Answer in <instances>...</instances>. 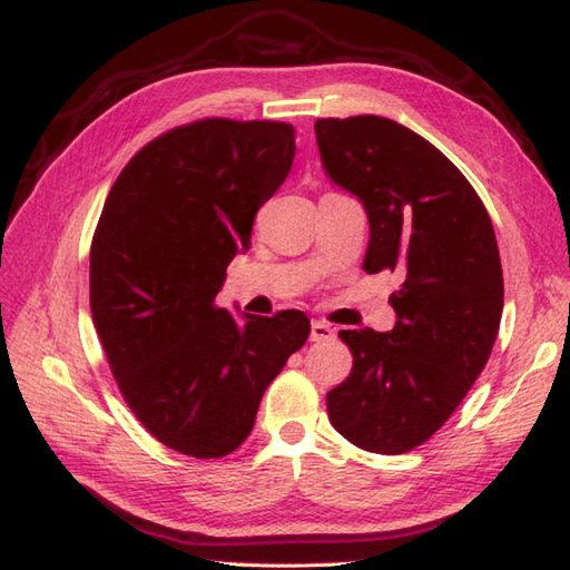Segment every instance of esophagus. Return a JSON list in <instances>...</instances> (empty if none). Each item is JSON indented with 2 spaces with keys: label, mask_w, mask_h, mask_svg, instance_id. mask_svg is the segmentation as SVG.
<instances>
[{
  "label": "esophagus",
  "mask_w": 570,
  "mask_h": 570,
  "mask_svg": "<svg viewBox=\"0 0 570 570\" xmlns=\"http://www.w3.org/2000/svg\"><path fill=\"white\" fill-rule=\"evenodd\" d=\"M335 337V331L331 328V325H325L321 321H313L311 323V341L313 343H328Z\"/></svg>",
  "instance_id": "obj_1"
}]
</instances>
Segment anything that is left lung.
<instances>
[{
    "label": "left lung",
    "instance_id": "obj_1",
    "mask_svg": "<svg viewBox=\"0 0 570 570\" xmlns=\"http://www.w3.org/2000/svg\"><path fill=\"white\" fill-rule=\"evenodd\" d=\"M316 141L325 174L367 213L365 272L404 276L390 333L341 331L353 372L325 396L328 416L357 448L406 453L488 365L504 306L498 239L468 178L394 119H318Z\"/></svg>",
    "mask_w": 570,
    "mask_h": 570
}]
</instances>
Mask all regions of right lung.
<instances>
[{
    "instance_id": "right-lung-1",
    "label": "right lung",
    "mask_w": 570,
    "mask_h": 570,
    "mask_svg": "<svg viewBox=\"0 0 570 570\" xmlns=\"http://www.w3.org/2000/svg\"><path fill=\"white\" fill-rule=\"evenodd\" d=\"M294 135L233 119L166 131L117 176L95 229L90 311L107 362L144 429L184 455L239 448L311 333L301 311L215 306L254 215L292 171Z\"/></svg>"
}]
</instances>
